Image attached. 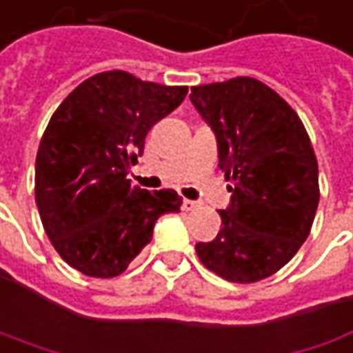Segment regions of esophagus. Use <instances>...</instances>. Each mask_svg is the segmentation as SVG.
Wrapping results in <instances>:
<instances>
[{
	"label": "esophagus",
	"mask_w": 353,
	"mask_h": 353,
	"mask_svg": "<svg viewBox=\"0 0 353 353\" xmlns=\"http://www.w3.org/2000/svg\"><path fill=\"white\" fill-rule=\"evenodd\" d=\"M181 209H183V211H195V209H199V203H197V201H192V199H183Z\"/></svg>",
	"instance_id": "34e87169"
}]
</instances>
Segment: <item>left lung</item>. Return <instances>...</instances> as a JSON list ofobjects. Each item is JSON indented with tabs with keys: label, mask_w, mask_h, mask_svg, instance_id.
I'll return each instance as SVG.
<instances>
[{
	"label": "left lung",
	"mask_w": 353,
	"mask_h": 353,
	"mask_svg": "<svg viewBox=\"0 0 353 353\" xmlns=\"http://www.w3.org/2000/svg\"><path fill=\"white\" fill-rule=\"evenodd\" d=\"M193 106L215 132L219 168L231 181L221 229L195 251L229 283L274 274L310 235L320 188L308 132L292 106L270 86L235 77L192 86Z\"/></svg>",
	"instance_id": "obj_1"
}]
</instances>
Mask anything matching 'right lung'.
Wrapping results in <instances>:
<instances>
[{
    "label": "right lung",
    "mask_w": 353,
    "mask_h": 353,
    "mask_svg": "<svg viewBox=\"0 0 353 353\" xmlns=\"http://www.w3.org/2000/svg\"><path fill=\"white\" fill-rule=\"evenodd\" d=\"M188 86L106 70L83 81L54 110L35 160V201L45 233L65 263L112 279L152 241L154 223L176 213L174 190L132 185L130 168L150 128L176 110Z\"/></svg>",
    "instance_id": "1"
}]
</instances>
